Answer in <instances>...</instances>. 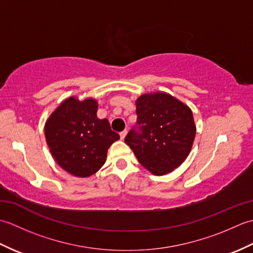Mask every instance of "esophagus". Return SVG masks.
<instances>
[{"mask_svg":"<svg viewBox=\"0 0 253 253\" xmlns=\"http://www.w3.org/2000/svg\"><path fill=\"white\" fill-rule=\"evenodd\" d=\"M126 135H127V130H124V131H122V132L120 133V136H121V139H122V140H124V139H125Z\"/></svg>","mask_w":253,"mask_h":253,"instance_id":"1","label":"esophagus"}]
</instances>
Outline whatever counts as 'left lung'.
Listing matches in <instances>:
<instances>
[{
  "label": "left lung",
  "instance_id": "obj_1",
  "mask_svg": "<svg viewBox=\"0 0 253 253\" xmlns=\"http://www.w3.org/2000/svg\"><path fill=\"white\" fill-rule=\"evenodd\" d=\"M137 126L125 138L150 173L173 171L189 155L196 137L192 111L169 93H143L136 100Z\"/></svg>",
  "mask_w": 253,
  "mask_h": 253
}]
</instances>
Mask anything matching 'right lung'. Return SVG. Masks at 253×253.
<instances>
[{
  "mask_svg": "<svg viewBox=\"0 0 253 253\" xmlns=\"http://www.w3.org/2000/svg\"><path fill=\"white\" fill-rule=\"evenodd\" d=\"M98 101L69 96L47 118L44 135L52 157L73 176L89 177L106 161L107 150L120 136L106 118L96 116Z\"/></svg>",
  "mask_w": 253,
  "mask_h": 253,
  "instance_id": "obj_1",
  "label": "right lung"
}]
</instances>
